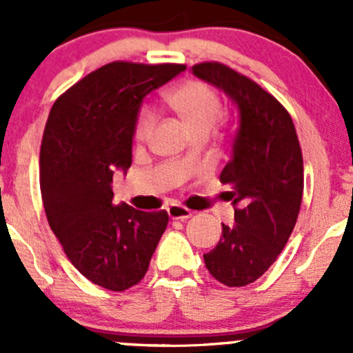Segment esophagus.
Wrapping results in <instances>:
<instances>
[{
  "mask_svg": "<svg viewBox=\"0 0 353 353\" xmlns=\"http://www.w3.org/2000/svg\"><path fill=\"white\" fill-rule=\"evenodd\" d=\"M167 213H169V216L172 220H188L193 216V212L188 208H184V206L181 205H170L169 208H167Z\"/></svg>",
  "mask_w": 353,
  "mask_h": 353,
  "instance_id": "esophagus-1",
  "label": "esophagus"
}]
</instances>
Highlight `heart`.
Masks as SVG:
<instances>
[{
	"label": "heart",
	"mask_w": 353,
	"mask_h": 353,
	"mask_svg": "<svg viewBox=\"0 0 353 353\" xmlns=\"http://www.w3.org/2000/svg\"><path fill=\"white\" fill-rule=\"evenodd\" d=\"M163 101L183 119L188 130L210 131L222 116V102L219 94L201 80H186L165 92ZM154 130V114L148 109L138 112L134 123V138L145 141Z\"/></svg>",
	"instance_id": "1"
}]
</instances>
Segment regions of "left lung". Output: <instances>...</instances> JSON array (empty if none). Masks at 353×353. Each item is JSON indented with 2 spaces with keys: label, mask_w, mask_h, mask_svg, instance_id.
Masks as SVG:
<instances>
[{
  "label": "left lung",
  "mask_w": 353,
  "mask_h": 353,
  "mask_svg": "<svg viewBox=\"0 0 353 353\" xmlns=\"http://www.w3.org/2000/svg\"><path fill=\"white\" fill-rule=\"evenodd\" d=\"M193 73L225 92L239 114L232 157L220 174L236 223H222L219 244L203 259L220 283L244 287L276 261L294 230L304 191L302 150L290 114L251 78L216 61L194 65Z\"/></svg>",
  "instance_id": "obj_1"
}]
</instances>
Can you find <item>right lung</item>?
<instances>
[{
    "mask_svg": "<svg viewBox=\"0 0 353 353\" xmlns=\"http://www.w3.org/2000/svg\"><path fill=\"white\" fill-rule=\"evenodd\" d=\"M186 65L114 61L68 88L49 112L41 145V194L49 227L74 268L123 292L147 273L169 215L112 203V174L130 169L147 94Z\"/></svg>",
    "mask_w": 353,
    "mask_h": 353,
    "instance_id": "add662e5",
    "label": "right lung"
}]
</instances>
